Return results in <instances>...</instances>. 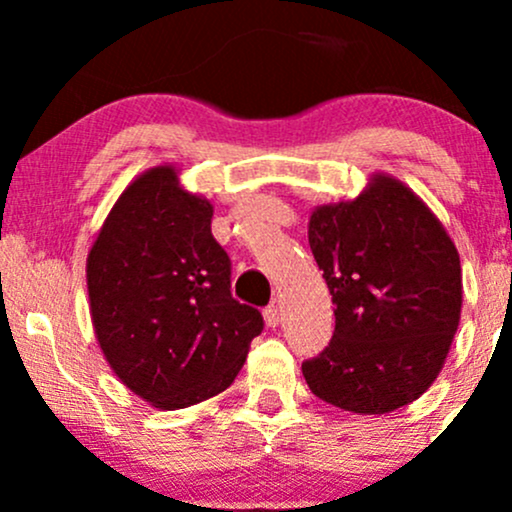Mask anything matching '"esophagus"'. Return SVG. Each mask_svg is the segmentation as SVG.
I'll use <instances>...</instances> for the list:
<instances>
[{
	"label": "esophagus",
	"mask_w": 512,
	"mask_h": 512,
	"mask_svg": "<svg viewBox=\"0 0 512 512\" xmlns=\"http://www.w3.org/2000/svg\"><path fill=\"white\" fill-rule=\"evenodd\" d=\"M264 322H267V327H279L281 322L279 305H269V308H264Z\"/></svg>",
	"instance_id": "esophagus-1"
}]
</instances>
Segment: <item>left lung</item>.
<instances>
[{"label": "left lung", "mask_w": 512, "mask_h": 512, "mask_svg": "<svg viewBox=\"0 0 512 512\" xmlns=\"http://www.w3.org/2000/svg\"><path fill=\"white\" fill-rule=\"evenodd\" d=\"M308 243L334 303V334L303 363L322 402L390 414L419 399L448 358L462 313L455 243L402 180L373 173L363 192L310 214Z\"/></svg>", "instance_id": "left-lung-1"}]
</instances>
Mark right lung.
Returning a JSON list of instances; mask_svg holds the SVG:
<instances>
[{"instance_id": "obj_1", "label": "right lung", "mask_w": 512, "mask_h": 512, "mask_svg": "<svg viewBox=\"0 0 512 512\" xmlns=\"http://www.w3.org/2000/svg\"><path fill=\"white\" fill-rule=\"evenodd\" d=\"M214 204L175 166L144 170L105 216L86 257L91 322L113 373L156 409H185L236 380L260 310L231 296Z\"/></svg>"}]
</instances>
